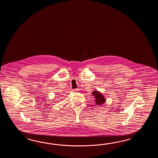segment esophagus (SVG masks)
<instances>
[{
    "label": "esophagus",
    "instance_id": "obj_1",
    "mask_svg": "<svg viewBox=\"0 0 158 158\" xmlns=\"http://www.w3.org/2000/svg\"><path fill=\"white\" fill-rule=\"evenodd\" d=\"M78 90H79V89H75L74 90V91H77Z\"/></svg>",
    "mask_w": 158,
    "mask_h": 158
}]
</instances>
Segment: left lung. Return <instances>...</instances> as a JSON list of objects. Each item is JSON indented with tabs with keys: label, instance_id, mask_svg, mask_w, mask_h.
I'll use <instances>...</instances> for the list:
<instances>
[{
	"label": "left lung",
	"instance_id": "8db88e82",
	"mask_svg": "<svg viewBox=\"0 0 158 158\" xmlns=\"http://www.w3.org/2000/svg\"><path fill=\"white\" fill-rule=\"evenodd\" d=\"M92 94L94 95V97L95 98V102L96 104L98 105H101L104 103L105 102V99L103 97V95L101 94V93H99L98 91H94Z\"/></svg>",
	"mask_w": 158,
	"mask_h": 158
}]
</instances>
